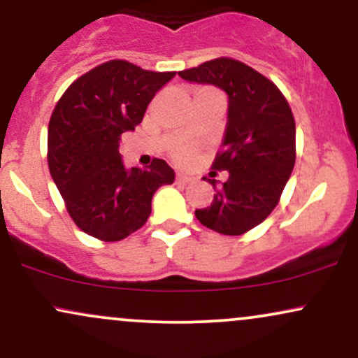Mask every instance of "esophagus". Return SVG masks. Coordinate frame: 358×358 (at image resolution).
<instances>
[{
    "label": "esophagus",
    "mask_w": 358,
    "mask_h": 358,
    "mask_svg": "<svg viewBox=\"0 0 358 358\" xmlns=\"http://www.w3.org/2000/svg\"><path fill=\"white\" fill-rule=\"evenodd\" d=\"M176 182H178V183H183V185H188V183L195 182V176L185 175V173H178V175H176Z\"/></svg>",
    "instance_id": "obj_1"
}]
</instances>
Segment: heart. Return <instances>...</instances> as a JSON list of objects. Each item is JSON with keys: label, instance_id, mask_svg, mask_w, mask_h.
Masks as SVG:
<instances>
[{"label": "heart", "instance_id": "heart-1", "mask_svg": "<svg viewBox=\"0 0 358 358\" xmlns=\"http://www.w3.org/2000/svg\"><path fill=\"white\" fill-rule=\"evenodd\" d=\"M205 90H210V89H205ZM192 156V151L188 150V148H182V150L176 151V158L182 159V162H185V159H188Z\"/></svg>", "mask_w": 358, "mask_h": 358}]
</instances>
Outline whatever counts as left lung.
<instances>
[{
	"mask_svg": "<svg viewBox=\"0 0 358 358\" xmlns=\"http://www.w3.org/2000/svg\"><path fill=\"white\" fill-rule=\"evenodd\" d=\"M182 79L212 84L227 94V126L213 170H227L212 203L195 210L200 224L224 236H241L268 219L296 159V126L274 82L239 60H208L178 72Z\"/></svg>",
	"mask_w": 358,
	"mask_h": 358,
	"instance_id": "8db88e82",
	"label": "left lung"
}]
</instances>
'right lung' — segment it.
<instances>
[{"label": "right lung", "instance_id": "right-lung-1", "mask_svg": "<svg viewBox=\"0 0 358 358\" xmlns=\"http://www.w3.org/2000/svg\"><path fill=\"white\" fill-rule=\"evenodd\" d=\"M173 77L109 60L72 82L57 102L48 122V168L69 215L89 236L116 242L136 232L150 217L155 192L175 182L165 159L127 170L119 153L121 134L134 131Z\"/></svg>", "mask_w": 358, "mask_h": 358}]
</instances>
